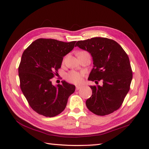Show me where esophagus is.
<instances>
[{
	"instance_id": "34e87169",
	"label": "esophagus",
	"mask_w": 149,
	"mask_h": 149,
	"mask_svg": "<svg viewBox=\"0 0 149 149\" xmlns=\"http://www.w3.org/2000/svg\"><path fill=\"white\" fill-rule=\"evenodd\" d=\"M81 88H82V87H81V86H76V89L77 90V91H78V90L80 89Z\"/></svg>"
}]
</instances>
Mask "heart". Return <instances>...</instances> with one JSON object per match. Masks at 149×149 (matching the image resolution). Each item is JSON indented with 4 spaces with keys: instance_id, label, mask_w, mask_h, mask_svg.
Returning <instances> with one entry per match:
<instances>
[{
    "instance_id": "b5f03b06",
    "label": "heart",
    "mask_w": 149,
    "mask_h": 149,
    "mask_svg": "<svg viewBox=\"0 0 149 149\" xmlns=\"http://www.w3.org/2000/svg\"><path fill=\"white\" fill-rule=\"evenodd\" d=\"M86 52L81 51L80 52L78 55L81 53H84ZM84 73L83 72H78L76 71H71L66 76V79L69 82L74 83V84H80L83 81V77Z\"/></svg>"
}]
</instances>
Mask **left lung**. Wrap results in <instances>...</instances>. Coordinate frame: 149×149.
<instances>
[{
	"label": "left lung",
	"mask_w": 149,
	"mask_h": 149,
	"mask_svg": "<svg viewBox=\"0 0 149 149\" xmlns=\"http://www.w3.org/2000/svg\"><path fill=\"white\" fill-rule=\"evenodd\" d=\"M93 57V68L88 79L102 80V86H91L92 96L86 101L88 109L98 116L118 110L123 104L132 79L128 55L119 43L107 38L95 37L80 40L76 44Z\"/></svg>",
	"instance_id": "left-lung-1"
}]
</instances>
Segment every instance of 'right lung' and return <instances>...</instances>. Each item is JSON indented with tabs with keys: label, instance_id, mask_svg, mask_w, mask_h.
I'll return each mask as SVG.
<instances>
[{
	"label": "right lung",
	"instance_id": "1",
	"mask_svg": "<svg viewBox=\"0 0 149 149\" xmlns=\"http://www.w3.org/2000/svg\"><path fill=\"white\" fill-rule=\"evenodd\" d=\"M76 41L63 42L39 38L22 54L19 66L20 86L30 106L45 117L56 116L64 111L68 99L75 91L73 84L52 83L61 68L63 56L74 48Z\"/></svg>",
	"mask_w": 149,
	"mask_h": 149
}]
</instances>
